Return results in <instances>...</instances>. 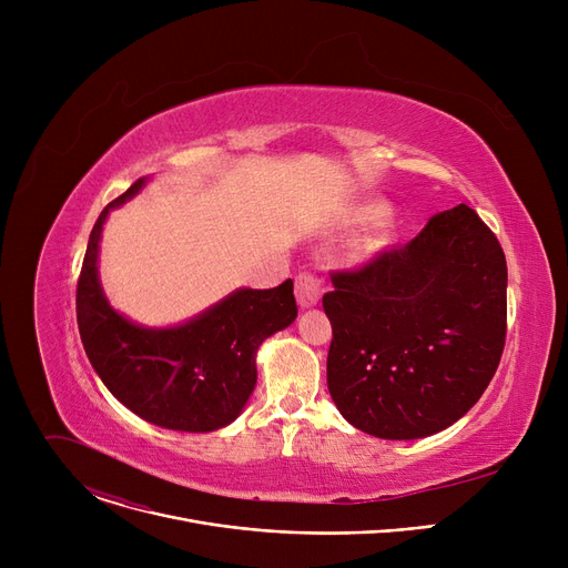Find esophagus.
I'll return each mask as SVG.
<instances>
[{"instance_id": "esophagus-1", "label": "esophagus", "mask_w": 568, "mask_h": 568, "mask_svg": "<svg viewBox=\"0 0 568 568\" xmlns=\"http://www.w3.org/2000/svg\"><path fill=\"white\" fill-rule=\"evenodd\" d=\"M323 294V281L310 272L296 276V301L301 307L316 305L318 296Z\"/></svg>"}]
</instances>
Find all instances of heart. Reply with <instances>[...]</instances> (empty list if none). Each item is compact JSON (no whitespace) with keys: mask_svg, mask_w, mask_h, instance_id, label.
Listing matches in <instances>:
<instances>
[{"mask_svg":"<svg viewBox=\"0 0 568 568\" xmlns=\"http://www.w3.org/2000/svg\"><path fill=\"white\" fill-rule=\"evenodd\" d=\"M377 213H379L377 206H364V209L357 213V220L368 222V220H373ZM390 240H393L390 224H388V222H379L377 229L371 231V233L364 237L362 245H359V258H373V256H377L379 252H384V250L390 245Z\"/></svg>","mask_w":568,"mask_h":568,"instance_id":"1","label":"heart"}]
</instances>
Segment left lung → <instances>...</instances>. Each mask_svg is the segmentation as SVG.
<instances>
[{
  "instance_id": "1",
  "label": "left lung",
  "mask_w": 568,
  "mask_h": 568,
  "mask_svg": "<svg viewBox=\"0 0 568 568\" xmlns=\"http://www.w3.org/2000/svg\"><path fill=\"white\" fill-rule=\"evenodd\" d=\"M333 287L328 390L359 432L438 434L488 388L506 344L508 267L469 206L432 215L404 247L333 274Z\"/></svg>"
}]
</instances>
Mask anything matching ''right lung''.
Returning a JSON list of instances; mask_svg holds the SVG:
<instances>
[{
  "mask_svg": "<svg viewBox=\"0 0 568 568\" xmlns=\"http://www.w3.org/2000/svg\"><path fill=\"white\" fill-rule=\"evenodd\" d=\"M150 178L136 180L99 215L75 290L78 331L110 393L139 418L173 432L206 434L231 425L254 393L256 353L296 318L294 283L240 287L171 328H148L116 312L99 278L103 224Z\"/></svg>",
  "mask_w": 568,
  "mask_h": 568,
  "instance_id": "obj_1",
  "label": "right lung"
}]
</instances>
